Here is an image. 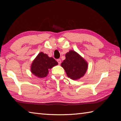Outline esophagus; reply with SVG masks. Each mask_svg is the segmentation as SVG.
<instances>
[{
	"mask_svg": "<svg viewBox=\"0 0 121 121\" xmlns=\"http://www.w3.org/2000/svg\"><path fill=\"white\" fill-rule=\"evenodd\" d=\"M57 62H58L59 64L60 65V63H61V60H60V59H57Z\"/></svg>",
	"mask_w": 121,
	"mask_h": 121,
	"instance_id": "esophagus-1",
	"label": "esophagus"
}]
</instances>
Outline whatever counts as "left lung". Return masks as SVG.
<instances>
[{"label":"left lung","instance_id":"1","mask_svg":"<svg viewBox=\"0 0 121 121\" xmlns=\"http://www.w3.org/2000/svg\"><path fill=\"white\" fill-rule=\"evenodd\" d=\"M67 76L73 80L83 77L86 72L87 62L75 51L70 50L65 54V59L61 63Z\"/></svg>","mask_w":121,"mask_h":121}]
</instances>
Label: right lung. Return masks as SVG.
Returning a JSON list of instances; mask_svg holds the SVG:
<instances>
[{"label": "right lung", "instance_id": "add662e5", "mask_svg": "<svg viewBox=\"0 0 121 121\" xmlns=\"http://www.w3.org/2000/svg\"><path fill=\"white\" fill-rule=\"evenodd\" d=\"M58 64L54 58H50L46 54L40 52L32 63L31 71L39 78L45 77L48 73V70Z\"/></svg>", "mask_w": 121, "mask_h": 121}]
</instances>
